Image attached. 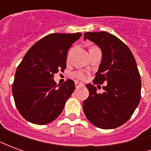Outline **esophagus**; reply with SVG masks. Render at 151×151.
I'll use <instances>...</instances> for the list:
<instances>
[{
  "label": "esophagus",
  "mask_w": 151,
  "mask_h": 151,
  "mask_svg": "<svg viewBox=\"0 0 151 151\" xmlns=\"http://www.w3.org/2000/svg\"><path fill=\"white\" fill-rule=\"evenodd\" d=\"M75 86L76 88H80V87H83V86H84V84L79 82H75Z\"/></svg>",
  "instance_id": "34e87169"
}]
</instances>
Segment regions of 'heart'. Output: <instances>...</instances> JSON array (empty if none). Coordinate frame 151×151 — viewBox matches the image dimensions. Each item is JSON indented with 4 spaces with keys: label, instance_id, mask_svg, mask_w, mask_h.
Instances as JSON below:
<instances>
[{
    "label": "heart",
    "instance_id": "b5f03b06",
    "mask_svg": "<svg viewBox=\"0 0 151 151\" xmlns=\"http://www.w3.org/2000/svg\"><path fill=\"white\" fill-rule=\"evenodd\" d=\"M73 76L75 77L77 79H79V80H86V75L85 73L82 71H77L73 73Z\"/></svg>",
    "mask_w": 151,
    "mask_h": 151
}]
</instances>
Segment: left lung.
<instances>
[{
	"mask_svg": "<svg viewBox=\"0 0 151 151\" xmlns=\"http://www.w3.org/2000/svg\"><path fill=\"white\" fill-rule=\"evenodd\" d=\"M102 51V60L95 73V84L107 83L98 94L92 84L86 86L89 97L83 102L88 120L98 128L111 129L122 125L132 116L141 99V77L133 53L126 44L105 31L86 32Z\"/></svg>",
	"mask_w": 151,
	"mask_h": 151,
	"instance_id": "8db88e82",
	"label": "left lung"
}]
</instances>
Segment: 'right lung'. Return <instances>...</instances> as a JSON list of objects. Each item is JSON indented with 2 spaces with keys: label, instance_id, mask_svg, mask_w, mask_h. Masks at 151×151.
<instances>
[{
  "label": "right lung",
  "instance_id": "right-lung-1",
  "mask_svg": "<svg viewBox=\"0 0 151 151\" xmlns=\"http://www.w3.org/2000/svg\"><path fill=\"white\" fill-rule=\"evenodd\" d=\"M82 33L50 34L31 47L18 66L12 92L17 109L24 119L46 124L61 113L75 89L68 79L56 86L54 74L66 68L67 53Z\"/></svg>",
  "mask_w": 151,
  "mask_h": 151
}]
</instances>
